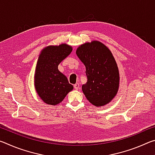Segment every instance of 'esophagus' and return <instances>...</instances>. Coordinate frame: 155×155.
<instances>
[{"label":"esophagus","instance_id":"esophagus-1","mask_svg":"<svg viewBox=\"0 0 155 155\" xmlns=\"http://www.w3.org/2000/svg\"><path fill=\"white\" fill-rule=\"evenodd\" d=\"M74 89H76V90H78V87H79V84L78 83H76L74 85Z\"/></svg>","mask_w":155,"mask_h":155}]
</instances>
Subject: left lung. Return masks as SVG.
Instances as JSON below:
<instances>
[{
    "mask_svg": "<svg viewBox=\"0 0 155 155\" xmlns=\"http://www.w3.org/2000/svg\"><path fill=\"white\" fill-rule=\"evenodd\" d=\"M86 68L87 83L82 90L89 102L102 107L111 102L117 93L118 68L110 50L98 41L81 44L76 51Z\"/></svg>",
    "mask_w": 155,
    "mask_h": 155,
    "instance_id": "left-lung-1",
    "label": "left lung"
}]
</instances>
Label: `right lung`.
Segmentation results:
<instances>
[{"instance_id":"1","label":"right lung","mask_w":155,"mask_h":155,"mask_svg":"<svg viewBox=\"0 0 155 155\" xmlns=\"http://www.w3.org/2000/svg\"><path fill=\"white\" fill-rule=\"evenodd\" d=\"M72 51V46L61 44L46 47L39 55L34 83L38 96L47 104L56 105L61 103L74 88L58 70L59 64Z\"/></svg>"}]
</instances>
